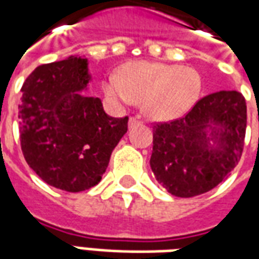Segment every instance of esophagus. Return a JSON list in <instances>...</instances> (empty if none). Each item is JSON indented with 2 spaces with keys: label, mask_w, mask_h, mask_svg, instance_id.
Segmentation results:
<instances>
[{
  "label": "esophagus",
  "mask_w": 259,
  "mask_h": 259,
  "mask_svg": "<svg viewBox=\"0 0 259 259\" xmlns=\"http://www.w3.org/2000/svg\"><path fill=\"white\" fill-rule=\"evenodd\" d=\"M136 124H140V120H137L136 118H130L129 119V129H132L133 126H136Z\"/></svg>",
  "instance_id": "1"
}]
</instances>
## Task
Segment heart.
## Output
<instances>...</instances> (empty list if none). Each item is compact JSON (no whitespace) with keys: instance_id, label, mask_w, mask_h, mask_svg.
<instances>
[{"instance_id":"obj_1","label":"heart","mask_w":259,"mask_h":259,"mask_svg":"<svg viewBox=\"0 0 259 259\" xmlns=\"http://www.w3.org/2000/svg\"><path fill=\"white\" fill-rule=\"evenodd\" d=\"M102 91L118 108L141 102V111L155 122L182 118L200 100V73L183 65L162 62H130L120 68L119 76L107 74Z\"/></svg>"}]
</instances>
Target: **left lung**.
Masks as SVG:
<instances>
[{
  "label": "left lung",
  "mask_w": 259,
  "mask_h": 259,
  "mask_svg": "<svg viewBox=\"0 0 259 259\" xmlns=\"http://www.w3.org/2000/svg\"><path fill=\"white\" fill-rule=\"evenodd\" d=\"M247 105L239 91L201 98L185 118L154 126L150 165L158 183L182 198L217 187L239 163Z\"/></svg>",
  "instance_id": "left-lung-1"
}]
</instances>
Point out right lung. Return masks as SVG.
I'll return each mask as SVG.
<instances>
[{"mask_svg":"<svg viewBox=\"0 0 259 259\" xmlns=\"http://www.w3.org/2000/svg\"><path fill=\"white\" fill-rule=\"evenodd\" d=\"M90 81L87 58L70 55L34 69L20 90L26 162L47 185L69 193L100 183L127 132V116H109L98 97L84 94Z\"/></svg>","mask_w":259,"mask_h":259,"instance_id":"obj_1","label":"right lung"}]
</instances>
